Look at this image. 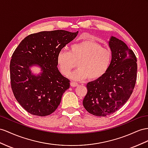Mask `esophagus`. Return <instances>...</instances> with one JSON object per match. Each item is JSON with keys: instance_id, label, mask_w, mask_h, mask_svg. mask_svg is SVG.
Returning <instances> with one entry per match:
<instances>
[{"instance_id": "obj_1", "label": "esophagus", "mask_w": 148, "mask_h": 148, "mask_svg": "<svg viewBox=\"0 0 148 148\" xmlns=\"http://www.w3.org/2000/svg\"><path fill=\"white\" fill-rule=\"evenodd\" d=\"M78 86V83L76 82H74V81H72L71 82V86L72 87H75V86Z\"/></svg>"}]
</instances>
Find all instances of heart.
I'll return each instance as SVG.
<instances>
[{
    "label": "heart",
    "instance_id": "obj_1",
    "mask_svg": "<svg viewBox=\"0 0 148 148\" xmlns=\"http://www.w3.org/2000/svg\"><path fill=\"white\" fill-rule=\"evenodd\" d=\"M57 64L64 76H67L77 62L78 68L69 77L75 81L89 77L94 80L106 73L112 60V52L108 47L90 40L72 45L69 51L62 49L57 55Z\"/></svg>",
    "mask_w": 148,
    "mask_h": 148
}]
</instances>
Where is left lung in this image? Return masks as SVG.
<instances>
[{"mask_svg":"<svg viewBox=\"0 0 148 148\" xmlns=\"http://www.w3.org/2000/svg\"><path fill=\"white\" fill-rule=\"evenodd\" d=\"M112 60L103 76L87 84L83 100L86 111L106 116L119 109L130 99L137 79V59L123 41L112 36L109 41Z\"/></svg>","mask_w":148,"mask_h":148,"instance_id":"1","label":"left lung"}]
</instances>
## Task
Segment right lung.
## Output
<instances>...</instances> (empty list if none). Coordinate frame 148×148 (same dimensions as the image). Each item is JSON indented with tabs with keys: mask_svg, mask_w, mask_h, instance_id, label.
Wrapping results in <instances>:
<instances>
[{
	"mask_svg": "<svg viewBox=\"0 0 148 148\" xmlns=\"http://www.w3.org/2000/svg\"><path fill=\"white\" fill-rule=\"evenodd\" d=\"M77 34L64 30L32 34L14 51L10 63L11 88L18 103L29 113L45 116L59 106L70 81L58 70L57 55ZM34 65L41 69L37 76L29 69Z\"/></svg>",
	"mask_w": 148,
	"mask_h": 148,
	"instance_id": "add662e5",
	"label": "right lung"
}]
</instances>
